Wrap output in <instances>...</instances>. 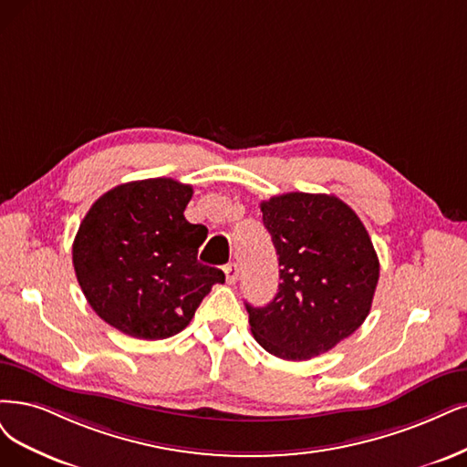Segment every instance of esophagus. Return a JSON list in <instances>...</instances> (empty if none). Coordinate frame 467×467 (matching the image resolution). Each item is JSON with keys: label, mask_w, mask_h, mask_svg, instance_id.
Wrapping results in <instances>:
<instances>
[{"label": "esophagus", "mask_w": 467, "mask_h": 467, "mask_svg": "<svg viewBox=\"0 0 467 467\" xmlns=\"http://www.w3.org/2000/svg\"><path fill=\"white\" fill-rule=\"evenodd\" d=\"M224 277H227L229 285H234L238 279V265L236 264H229L224 265Z\"/></svg>", "instance_id": "1"}]
</instances>
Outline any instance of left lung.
Returning <instances> with one entry per match:
<instances>
[{"label": "left lung", "mask_w": 467, "mask_h": 467, "mask_svg": "<svg viewBox=\"0 0 467 467\" xmlns=\"http://www.w3.org/2000/svg\"><path fill=\"white\" fill-rule=\"evenodd\" d=\"M279 255V292L246 304L250 329L269 354L302 361L335 348L366 321L379 257L364 223L337 196L288 192L262 202Z\"/></svg>", "instance_id": "obj_1"}]
</instances>
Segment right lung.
I'll list each match as a JSON object with an SVG mask.
<instances>
[{"instance_id": "right-lung-1", "label": "right lung", "mask_w": 467, "mask_h": 467, "mask_svg": "<svg viewBox=\"0 0 467 467\" xmlns=\"http://www.w3.org/2000/svg\"><path fill=\"white\" fill-rule=\"evenodd\" d=\"M194 190L172 179L132 181L94 202L73 243L77 281L94 312L142 340L181 333L221 269L202 265L203 224L184 219Z\"/></svg>"}]
</instances>
